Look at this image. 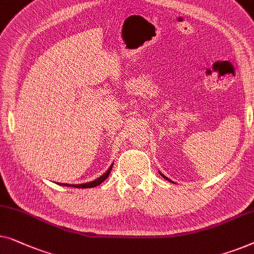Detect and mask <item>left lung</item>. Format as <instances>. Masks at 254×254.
<instances>
[{
    "mask_svg": "<svg viewBox=\"0 0 254 254\" xmlns=\"http://www.w3.org/2000/svg\"><path fill=\"white\" fill-rule=\"evenodd\" d=\"M164 178H165V176H164ZM166 179H167V178H166ZM167 180H168V181H171V180H170V179H167Z\"/></svg>",
    "mask_w": 254,
    "mask_h": 254,
    "instance_id": "8db88e82",
    "label": "left lung"
}]
</instances>
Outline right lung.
Returning <instances> with one entry per match:
<instances>
[{
  "label": "right lung",
  "mask_w": 254,
  "mask_h": 254,
  "mask_svg": "<svg viewBox=\"0 0 254 254\" xmlns=\"http://www.w3.org/2000/svg\"><path fill=\"white\" fill-rule=\"evenodd\" d=\"M111 170H112V166L109 168L108 171H106V173L104 175H102L101 178H98L97 180H95V181H91V182H89V183H83V185H74V186H69V185H64V183H61L62 186H66V187H74V188H94V187H96V186H98V185H101L102 182H104L106 179H108V176H109V174H110V172H111ZM58 185H60V183H58Z\"/></svg>",
  "instance_id": "1"
}]
</instances>
